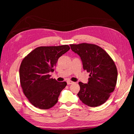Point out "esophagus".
<instances>
[{
	"label": "esophagus",
	"mask_w": 134,
	"mask_h": 134,
	"mask_svg": "<svg viewBox=\"0 0 134 134\" xmlns=\"http://www.w3.org/2000/svg\"><path fill=\"white\" fill-rule=\"evenodd\" d=\"M67 85H71V84L74 83V82H73V81H72L68 80V81H67Z\"/></svg>",
	"instance_id": "obj_1"
}]
</instances>
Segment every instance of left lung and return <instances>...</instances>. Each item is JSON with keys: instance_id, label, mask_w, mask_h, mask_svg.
Instances as JSON below:
<instances>
[{"instance_id": "8db88e82", "label": "left lung", "mask_w": 134, "mask_h": 134, "mask_svg": "<svg viewBox=\"0 0 134 134\" xmlns=\"http://www.w3.org/2000/svg\"><path fill=\"white\" fill-rule=\"evenodd\" d=\"M70 45L72 51L80 57L83 69L90 72L87 84L79 83V99L90 107L102 105L114 91L116 85L118 71L114 62L97 45L81 43Z\"/></svg>"}]
</instances>
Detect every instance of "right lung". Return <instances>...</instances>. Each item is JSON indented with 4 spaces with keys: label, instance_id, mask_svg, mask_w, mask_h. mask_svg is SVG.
Masks as SVG:
<instances>
[{
    "label": "right lung",
    "instance_id": "add662e5",
    "mask_svg": "<svg viewBox=\"0 0 134 134\" xmlns=\"http://www.w3.org/2000/svg\"><path fill=\"white\" fill-rule=\"evenodd\" d=\"M70 49L68 45L39 47L22 60L20 83L25 96L35 107L48 109L57 103L67 83L58 82L49 73L54 71L58 59Z\"/></svg>",
    "mask_w": 134,
    "mask_h": 134
}]
</instances>
